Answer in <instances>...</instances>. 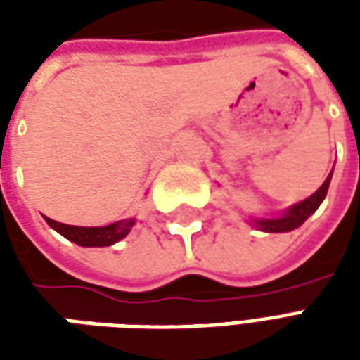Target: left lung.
I'll use <instances>...</instances> for the list:
<instances>
[{
    "label": "left lung",
    "instance_id": "left-lung-1",
    "mask_svg": "<svg viewBox=\"0 0 360 360\" xmlns=\"http://www.w3.org/2000/svg\"><path fill=\"white\" fill-rule=\"evenodd\" d=\"M332 173L326 177V181L322 183V187L318 188L314 195H310L309 198H304L301 202L293 204L291 208H287L285 212H281L279 216H274V218H252L250 224L260 229V231H266V233H287V231H293L299 226H302L307 219L318 210V206L322 204V200L328 195V187H330V181H332Z\"/></svg>",
    "mask_w": 360,
    "mask_h": 360
}]
</instances>
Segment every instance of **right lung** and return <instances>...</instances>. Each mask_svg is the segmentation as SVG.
<instances>
[{
  "instance_id": "1",
  "label": "right lung",
  "mask_w": 360,
  "mask_h": 360,
  "mask_svg": "<svg viewBox=\"0 0 360 360\" xmlns=\"http://www.w3.org/2000/svg\"><path fill=\"white\" fill-rule=\"evenodd\" d=\"M46 221L51 229H56L59 235H63L65 239L73 241L79 247H110V245H115L121 239H125L136 219H121V221H113L110 226L102 227L67 226V224H59L51 218H46Z\"/></svg>"
}]
</instances>
